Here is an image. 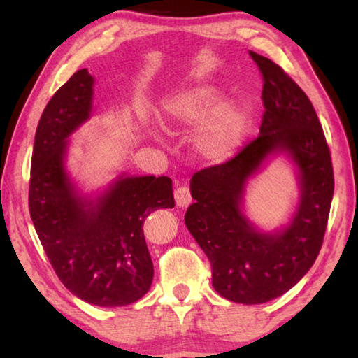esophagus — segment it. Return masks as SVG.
Listing matches in <instances>:
<instances>
[{"label":"esophagus","mask_w":358,"mask_h":358,"mask_svg":"<svg viewBox=\"0 0 358 358\" xmlns=\"http://www.w3.org/2000/svg\"><path fill=\"white\" fill-rule=\"evenodd\" d=\"M173 196H175V202H177L180 208H186L187 205L191 203V191L187 186H183V185L178 186L177 189L173 191Z\"/></svg>","instance_id":"34e87169"}]
</instances>
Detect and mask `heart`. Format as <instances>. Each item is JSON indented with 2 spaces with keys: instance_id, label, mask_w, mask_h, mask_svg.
I'll use <instances>...</instances> for the list:
<instances>
[{
  "instance_id": "obj_1",
  "label": "heart",
  "mask_w": 358,
  "mask_h": 358,
  "mask_svg": "<svg viewBox=\"0 0 358 358\" xmlns=\"http://www.w3.org/2000/svg\"><path fill=\"white\" fill-rule=\"evenodd\" d=\"M211 90H196L164 102L167 124H196L210 117L197 136V150L210 161H222L243 143L251 126L250 108L235 102L217 107Z\"/></svg>"
}]
</instances>
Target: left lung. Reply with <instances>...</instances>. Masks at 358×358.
<instances>
[{
    "instance_id": "obj_1",
    "label": "left lung",
    "mask_w": 358,
    "mask_h": 358,
    "mask_svg": "<svg viewBox=\"0 0 358 358\" xmlns=\"http://www.w3.org/2000/svg\"><path fill=\"white\" fill-rule=\"evenodd\" d=\"M264 76L260 134L232 159L191 180L185 222L211 264V282L224 299L257 305L294 287L322 246L333 197L330 148L311 101L281 66L250 52ZM284 150L301 173L302 197L293 222L276 234L253 229L241 213L245 180L264 157Z\"/></svg>"
}]
</instances>
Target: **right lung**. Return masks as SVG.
Instances as JSON below:
<instances>
[{"label": "right lung", "instance_id": "add662e5", "mask_svg": "<svg viewBox=\"0 0 358 358\" xmlns=\"http://www.w3.org/2000/svg\"><path fill=\"white\" fill-rule=\"evenodd\" d=\"M93 77L77 71L52 96L34 136L28 205L59 281L96 306H124L148 292L153 262L143 237L151 211L173 208L169 177L120 178L98 202L76 196L64 171L66 142L88 120Z\"/></svg>", "mask_w": 358, "mask_h": 358}]
</instances>
